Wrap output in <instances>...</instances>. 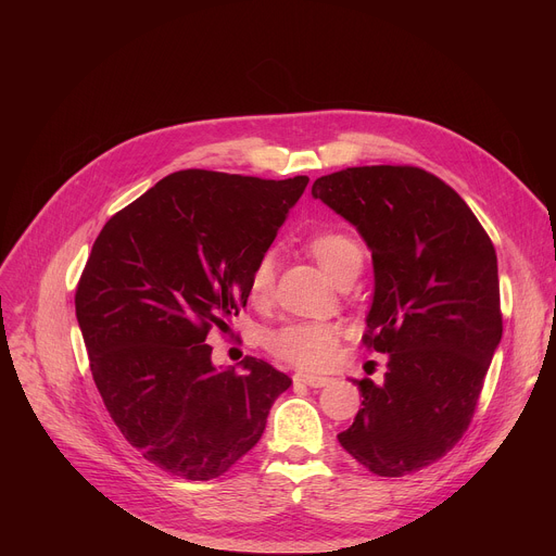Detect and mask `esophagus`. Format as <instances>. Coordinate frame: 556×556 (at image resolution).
<instances>
[{"label":"esophagus","mask_w":556,"mask_h":556,"mask_svg":"<svg viewBox=\"0 0 556 556\" xmlns=\"http://www.w3.org/2000/svg\"><path fill=\"white\" fill-rule=\"evenodd\" d=\"M332 378L328 376H316V374H305V371H296L294 374V382L296 384H307V387H326Z\"/></svg>","instance_id":"obj_1"}]
</instances>
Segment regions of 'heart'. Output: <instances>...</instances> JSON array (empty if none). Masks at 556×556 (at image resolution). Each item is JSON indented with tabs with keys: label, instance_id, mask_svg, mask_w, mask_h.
<instances>
[{
	"label": "heart",
	"instance_id": "heart-1",
	"mask_svg": "<svg viewBox=\"0 0 556 556\" xmlns=\"http://www.w3.org/2000/svg\"><path fill=\"white\" fill-rule=\"evenodd\" d=\"M307 251L321 266V270L337 283L348 275H358L363 268V251L352 235L343 230H321L307 240ZM275 281V257L273 253L262 255L249 275V294L264 299ZM339 328L321 321H294L264 337L266 348L303 369L328 367L339 348Z\"/></svg>",
	"mask_w": 556,
	"mask_h": 556
}]
</instances>
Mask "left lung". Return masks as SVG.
I'll return each mask as SVG.
<instances>
[{
	"label": "left lung",
	"instance_id": "8db88e82",
	"mask_svg": "<svg viewBox=\"0 0 556 556\" xmlns=\"http://www.w3.org/2000/svg\"><path fill=\"white\" fill-rule=\"evenodd\" d=\"M371 253L365 343L389 354L341 446L380 478L440 459L466 431L502 341L497 255L466 202L416 167H352L312 185Z\"/></svg>",
	"mask_w": 556,
	"mask_h": 556
}]
</instances>
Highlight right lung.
<instances>
[{
    "label": "right lung",
    "mask_w": 556,
    "mask_h": 556,
    "mask_svg": "<svg viewBox=\"0 0 556 556\" xmlns=\"http://www.w3.org/2000/svg\"><path fill=\"white\" fill-rule=\"evenodd\" d=\"M307 180L178 172L97 237L76 321L112 420L157 468L193 482L219 478L260 442L292 384L255 356L215 367L206 334L224 332L247 305L249 275Z\"/></svg>",
    "instance_id": "obj_1"
}]
</instances>
